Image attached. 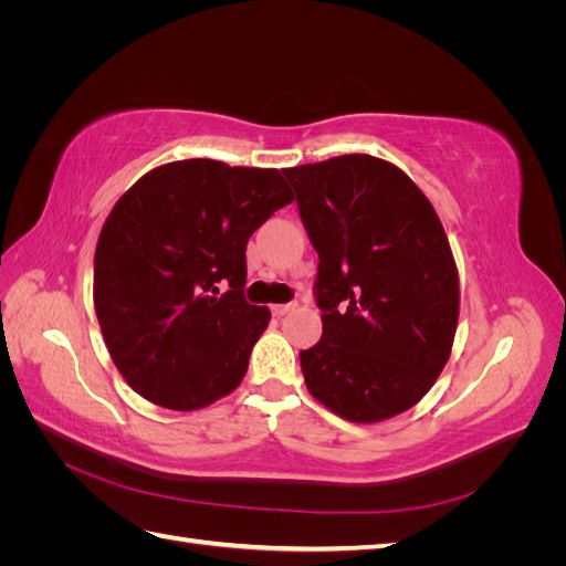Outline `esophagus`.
<instances>
[{
	"label": "esophagus",
	"mask_w": 566,
	"mask_h": 566,
	"mask_svg": "<svg viewBox=\"0 0 566 566\" xmlns=\"http://www.w3.org/2000/svg\"><path fill=\"white\" fill-rule=\"evenodd\" d=\"M297 310V304L295 302H290V304H273V316H279V318H283V316H287L290 312H295Z\"/></svg>",
	"instance_id": "1"
}]
</instances>
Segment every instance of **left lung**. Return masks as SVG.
<instances>
[{"label": "left lung", "instance_id": "8db88e82", "mask_svg": "<svg viewBox=\"0 0 566 566\" xmlns=\"http://www.w3.org/2000/svg\"><path fill=\"white\" fill-rule=\"evenodd\" d=\"M283 175L318 252L323 335L300 352L306 389L349 422L399 416L453 349L460 285L447 231L403 169L366 153Z\"/></svg>", "mask_w": 566, "mask_h": 566}]
</instances>
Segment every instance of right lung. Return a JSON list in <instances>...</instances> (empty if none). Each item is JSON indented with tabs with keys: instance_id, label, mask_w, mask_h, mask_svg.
Segmentation results:
<instances>
[{
	"instance_id": "1",
	"label": "right lung",
	"mask_w": 566,
	"mask_h": 566,
	"mask_svg": "<svg viewBox=\"0 0 566 566\" xmlns=\"http://www.w3.org/2000/svg\"><path fill=\"white\" fill-rule=\"evenodd\" d=\"M293 200L279 169L208 158L160 165L119 196L98 233L94 310L136 394L186 413L243 382L271 321L243 297L245 248Z\"/></svg>"
}]
</instances>
